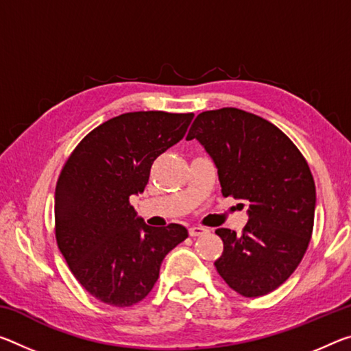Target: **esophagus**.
<instances>
[{"label":"esophagus","instance_id":"esophagus-1","mask_svg":"<svg viewBox=\"0 0 351 351\" xmlns=\"http://www.w3.org/2000/svg\"><path fill=\"white\" fill-rule=\"evenodd\" d=\"M204 232H208V230L203 226H191L189 228V234H191L192 237H198V236H203Z\"/></svg>","mask_w":351,"mask_h":351}]
</instances>
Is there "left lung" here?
<instances>
[{
  "label": "left lung",
  "mask_w": 351,
  "mask_h": 351,
  "mask_svg": "<svg viewBox=\"0 0 351 351\" xmlns=\"http://www.w3.org/2000/svg\"><path fill=\"white\" fill-rule=\"evenodd\" d=\"M213 158L223 197L248 203L242 234L219 228L223 253L214 265L232 291L263 297L291 276L314 228L315 184L304 156L280 128L237 108L197 115L187 141Z\"/></svg>",
  "instance_id": "8db88e82"
}]
</instances>
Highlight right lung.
Segmentation results:
<instances>
[{"label": "right lung", "instance_id": "obj_1", "mask_svg": "<svg viewBox=\"0 0 351 351\" xmlns=\"http://www.w3.org/2000/svg\"><path fill=\"white\" fill-rule=\"evenodd\" d=\"M193 114L126 112L77 143L54 193V232L80 285L106 304L142 302L164 258L189 232L182 225L148 226L130 198L148 184L154 159L184 137Z\"/></svg>", "mask_w": 351, "mask_h": 351}]
</instances>
